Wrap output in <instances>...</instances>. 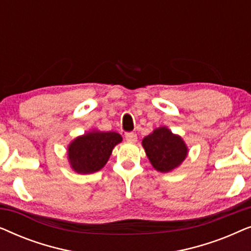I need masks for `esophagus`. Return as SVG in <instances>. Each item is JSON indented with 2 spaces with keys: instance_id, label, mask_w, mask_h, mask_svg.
Returning a JSON list of instances; mask_svg holds the SVG:
<instances>
[{
  "instance_id": "esophagus-1",
  "label": "esophagus",
  "mask_w": 251,
  "mask_h": 251,
  "mask_svg": "<svg viewBox=\"0 0 251 251\" xmlns=\"http://www.w3.org/2000/svg\"><path fill=\"white\" fill-rule=\"evenodd\" d=\"M126 140L128 143H136L137 142V135H136V133H126Z\"/></svg>"
}]
</instances>
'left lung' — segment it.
<instances>
[{"mask_svg":"<svg viewBox=\"0 0 251 251\" xmlns=\"http://www.w3.org/2000/svg\"><path fill=\"white\" fill-rule=\"evenodd\" d=\"M142 145L152 167L164 174L177 169L188 154L184 139L166 126L155 128L144 137Z\"/></svg>","mask_w":251,"mask_h":251,"instance_id":"obj_1","label":"left lung"}]
</instances>
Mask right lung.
<instances>
[{"mask_svg":"<svg viewBox=\"0 0 251 251\" xmlns=\"http://www.w3.org/2000/svg\"><path fill=\"white\" fill-rule=\"evenodd\" d=\"M121 142L122 136L115 131L89 130L68 144L67 159L70 167L80 175L97 173L105 167L113 149Z\"/></svg>","mask_w":251,"mask_h":251,"instance_id":"1","label":"right lung"}]
</instances>
